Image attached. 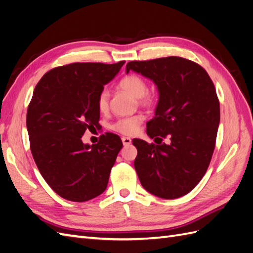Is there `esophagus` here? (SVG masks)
<instances>
[{"label": "esophagus", "instance_id": "1", "mask_svg": "<svg viewBox=\"0 0 253 253\" xmlns=\"http://www.w3.org/2000/svg\"><path fill=\"white\" fill-rule=\"evenodd\" d=\"M121 140H122V143H124V145H129L132 143V139L129 138V137H122Z\"/></svg>", "mask_w": 253, "mask_h": 253}]
</instances>
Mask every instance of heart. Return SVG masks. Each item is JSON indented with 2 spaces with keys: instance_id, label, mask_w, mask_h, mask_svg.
Here are the masks:
<instances>
[{
  "instance_id": "heart-1",
  "label": "heart",
  "mask_w": 253,
  "mask_h": 253,
  "mask_svg": "<svg viewBox=\"0 0 253 253\" xmlns=\"http://www.w3.org/2000/svg\"><path fill=\"white\" fill-rule=\"evenodd\" d=\"M119 87L126 90L134 98H140L143 104H151L154 101V96L147 93L148 85L140 76L127 75L119 81ZM97 109L99 112L104 113L109 109V93L106 89L101 90L97 97ZM144 120L142 115H134L117 120L113 125V128L121 134L134 135L139 131L140 125Z\"/></svg>"
}]
</instances>
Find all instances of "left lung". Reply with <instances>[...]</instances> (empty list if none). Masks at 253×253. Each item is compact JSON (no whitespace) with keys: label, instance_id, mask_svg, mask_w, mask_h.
Here are the masks:
<instances>
[{"label":"left lung","instance_id":"1","mask_svg":"<svg viewBox=\"0 0 253 253\" xmlns=\"http://www.w3.org/2000/svg\"><path fill=\"white\" fill-rule=\"evenodd\" d=\"M129 71L149 78L158 89L148 135L170 138L169 144L133 139L141 185L165 200L186 195L203 178L215 148L220 113L214 84L201 65L180 57L131 61Z\"/></svg>","mask_w":253,"mask_h":253}]
</instances>
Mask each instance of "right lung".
I'll list each match as a JSON object with an SVG mask.
<instances>
[{"instance_id":"obj_1","label":"right lung","mask_w":253,"mask_h":253,"mask_svg":"<svg viewBox=\"0 0 253 253\" xmlns=\"http://www.w3.org/2000/svg\"><path fill=\"white\" fill-rule=\"evenodd\" d=\"M125 62L59 66L34 90L26 117L30 150L45 181L67 201H89L108 186L121 139L109 133L90 145L81 138L99 126L97 97Z\"/></svg>"}]
</instances>
